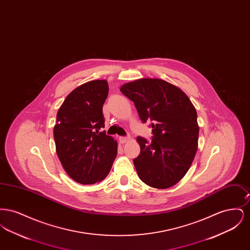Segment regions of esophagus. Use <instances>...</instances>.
<instances>
[{
	"label": "esophagus",
	"instance_id": "34e87169",
	"mask_svg": "<svg viewBox=\"0 0 250 250\" xmlns=\"http://www.w3.org/2000/svg\"><path fill=\"white\" fill-rule=\"evenodd\" d=\"M130 140V137L129 136H126V137H120L119 141L121 143H125L126 142H128Z\"/></svg>",
	"mask_w": 250,
	"mask_h": 250
}]
</instances>
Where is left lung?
Returning a JSON list of instances; mask_svg holds the SVG:
<instances>
[{
	"instance_id": "1",
	"label": "left lung",
	"mask_w": 250,
	"mask_h": 250,
	"mask_svg": "<svg viewBox=\"0 0 250 250\" xmlns=\"http://www.w3.org/2000/svg\"><path fill=\"white\" fill-rule=\"evenodd\" d=\"M120 90L134 102L142 122H151V141L137 138L141 153L134 165L139 177L155 188L174 186L188 172L198 148L197 112L190 99L158 79H141Z\"/></svg>"
}]
</instances>
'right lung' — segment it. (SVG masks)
Instances as JSON below:
<instances>
[{"mask_svg": "<svg viewBox=\"0 0 250 250\" xmlns=\"http://www.w3.org/2000/svg\"><path fill=\"white\" fill-rule=\"evenodd\" d=\"M107 94V81L86 83L66 96L57 113V155L66 173L82 185L106 178L117 155V142L102 131Z\"/></svg>", "mask_w": 250, "mask_h": 250, "instance_id": "add662e5", "label": "right lung"}]
</instances>
